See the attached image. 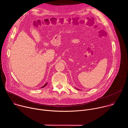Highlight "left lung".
<instances>
[{
    "instance_id": "8db88e82",
    "label": "left lung",
    "mask_w": 128,
    "mask_h": 128,
    "mask_svg": "<svg viewBox=\"0 0 128 128\" xmlns=\"http://www.w3.org/2000/svg\"><path fill=\"white\" fill-rule=\"evenodd\" d=\"M76 89H78V88H76Z\"/></svg>"
}]
</instances>
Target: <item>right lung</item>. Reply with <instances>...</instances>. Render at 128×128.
Here are the masks:
<instances>
[{
	"mask_svg": "<svg viewBox=\"0 0 128 128\" xmlns=\"http://www.w3.org/2000/svg\"><path fill=\"white\" fill-rule=\"evenodd\" d=\"M47 84H48V83H47V82H46V84H44V85L42 86L40 88H43L45 87V86H46L47 85Z\"/></svg>",
	"mask_w": 128,
	"mask_h": 128,
	"instance_id": "1",
	"label": "right lung"
}]
</instances>
